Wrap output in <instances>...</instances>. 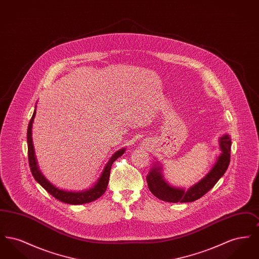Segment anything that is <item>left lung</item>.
<instances>
[{"instance_id": "obj_1", "label": "left lung", "mask_w": 259, "mask_h": 259, "mask_svg": "<svg viewBox=\"0 0 259 259\" xmlns=\"http://www.w3.org/2000/svg\"><path fill=\"white\" fill-rule=\"evenodd\" d=\"M220 146L222 153L218 157L211 170L203 180H201L198 184L193 185L186 191L183 188H175L166 184L161 174L160 166L152 167L147 177V183L150 192L162 201L172 203L193 202L204 196L219 182L224 172H226L230 163L231 141L229 136H222L220 140Z\"/></svg>"}]
</instances>
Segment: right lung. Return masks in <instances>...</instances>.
Listing matches in <instances>:
<instances>
[{
    "label": "right lung",
    "mask_w": 259,
    "mask_h": 259,
    "mask_svg": "<svg viewBox=\"0 0 259 259\" xmlns=\"http://www.w3.org/2000/svg\"><path fill=\"white\" fill-rule=\"evenodd\" d=\"M35 114H36V111H34L33 116L30 119V122L28 124V130H27L28 159H29L30 169H31V172H32L34 179L50 193V195H52L55 199L64 202V203H67V204L81 205V204L90 203V202L95 201L96 199L101 197L107 189L112 163L123 154L125 149L122 148V149L116 151L111 156L109 162L107 163L106 167L104 168L101 177L99 178L98 182L90 189L85 190V191H81V192H72V191L70 192V191L60 190V189L56 188L54 185H51L50 182L41 175V172L38 171L37 161H36L35 153H34V147H33V143H32V123H33Z\"/></svg>",
    "instance_id": "obj_1"
}]
</instances>
